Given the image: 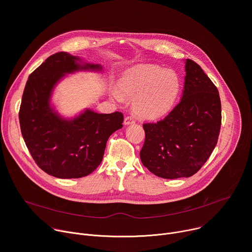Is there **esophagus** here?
<instances>
[{"label":"esophagus","instance_id":"esophagus-1","mask_svg":"<svg viewBox=\"0 0 252 252\" xmlns=\"http://www.w3.org/2000/svg\"><path fill=\"white\" fill-rule=\"evenodd\" d=\"M132 124H134V120L131 117H126L124 121L125 126H129V125H132Z\"/></svg>","mask_w":252,"mask_h":252}]
</instances>
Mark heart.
Instances as JSON below:
<instances>
[{
    "label": "heart",
    "mask_w": 252,
    "mask_h": 252,
    "mask_svg": "<svg viewBox=\"0 0 252 252\" xmlns=\"http://www.w3.org/2000/svg\"><path fill=\"white\" fill-rule=\"evenodd\" d=\"M179 91V80L171 69L150 63H138L126 68L118 80V89L111 92L112 98L123 104L132 100L136 117L147 121L166 116Z\"/></svg>",
    "instance_id": "1"
}]
</instances>
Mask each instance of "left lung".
<instances>
[{"label":"left lung","instance_id":"left-lung-1","mask_svg":"<svg viewBox=\"0 0 252 252\" xmlns=\"http://www.w3.org/2000/svg\"><path fill=\"white\" fill-rule=\"evenodd\" d=\"M181 100L164 120L143 125L146 140L140 159L155 175L166 179L196 173L218 143L221 126L219 91L193 61H185Z\"/></svg>","mask_w":252,"mask_h":252}]
</instances>
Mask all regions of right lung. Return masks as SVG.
I'll return each instance as SVG.
<instances>
[{
  "label": "right lung",
  "mask_w": 252,
  "mask_h": 252,
  "mask_svg": "<svg viewBox=\"0 0 252 252\" xmlns=\"http://www.w3.org/2000/svg\"><path fill=\"white\" fill-rule=\"evenodd\" d=\"M78 71L102 73V65L61 52L48 58L30 75L19 119L26 146L41 169L58 178H80L101 162L106 141L123 127L122 113L98 114L85 109L65 118L53 102L57 86Z\"/></svg>",
  "instance_id": "right-lung-1"
}]
</instances>
